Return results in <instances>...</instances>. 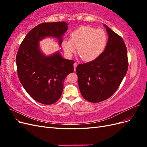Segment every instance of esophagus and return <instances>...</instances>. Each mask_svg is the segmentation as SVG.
<instances>
[{"mask_svg": "<svg viewBox=\"0 0 147 147\" xmlns=\"http://www.w3.org/2000/svg\"><path fill=\"white\" fill-rule=\"evenodd\" d=\"M74 70L75 71V70H76L77 66V63H75L74 64Z\"/></svg>", "mask_w": 147, "mask_h": 147, "instance_id": "obj_1", "label": "esophagus"}]
</instances>
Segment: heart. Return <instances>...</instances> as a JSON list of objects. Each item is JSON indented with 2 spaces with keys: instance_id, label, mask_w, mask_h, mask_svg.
Here are the masks:
<instances>
[{
  "instance_id": "obj_1",
  "label": "heart",
  "mask_w": 147,
  "mask_h": 147,
  "mask_svg": "<svg viewBox=\"0 0 147 147\" xmlns=\"http://www.w3.org/2000/svg\"><path fill=\"white\" fill-rule=\"evenodd\" d=\"M70 40H64L62 47L65 54L71 56L78 48V53L86 61L98 57L105 50L107 35L102 29H95L91 26H82L70 35Z\"/></svg>"
}]
</instances>
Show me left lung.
<instances>
[{
	"mask_svg": "<svg viewBox=\"0 0 147 147\" xmlns=\"http://www.w3.org/2000/svg\"><path fill=\"white\" fill-rule=\"evenodd\" d=\"M109 35L105 50L96 59L76 68L81 94L96 103L109 99L118 90L128 68L127 48L123 38L104 24Z\"/></svg>",
	"mask_w": 147,
	"mask_h": 147,
	"instance_id": "8db88e82",
	"label": "left lung"
}]
</instances>
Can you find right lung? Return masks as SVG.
I'll return each mask as SVG.
<instances>
[{"label": "right lung", "instance_id": "add662e5", "mask_svg": "<svg viewBox=\"0 0 147 147\" xmlns=\"http://www.w3.org/2000/svg\"><path fill=\"white\" fill-rule=\"evenodd\" d=\"M68 25L64 21L38 24L26 35L17 53L20 81L30 96L43 104L51 105L59 99L65 77L74 70V61L64 59L59 52L45 56L38 42L51 36L58 38L61 45Z\"/></svg>", "mask_w": 147, "mask_h": 147}]
</instances>
